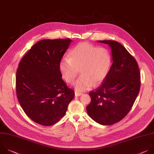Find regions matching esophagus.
I'll return each instance as SVG.
<instances>
[{"mask_svg":"<svg viewBox=\"0 0 154 154\" xmlns=\"http://www.w3.org/2000/svg\"><path fill=\"white\" fill-rule=\"evenodd\" d=\"M83 94V93H81V92H77V91H75V97H79V96H80Z\"/></svg>","mask_w":154,"mask_h":154,"instance_id":"34e87169","label":"esophagus"}]
</instances>
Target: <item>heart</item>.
Here are the masks:
<instances>
[{
  "instance_id": "obj_1",
  "label": "heart",
  "mask_w": 154,
  "mask_h": 154,
  "mask_svg": "<svg viewBox=\"0 0 154 154\" xmlns=\"http://www.w3.org/2000/svg\"><path fill=\"white\" fill-rule=\"evenodd\" d=\"M111 63V55L107 49L82 42L70 51L69 58L60 60L59 68L63 79L69 83L73 82L80 70L82 75L73 86L77 91L82 92L103 82L109 73Z\"/></svg>"
}]
</instances>
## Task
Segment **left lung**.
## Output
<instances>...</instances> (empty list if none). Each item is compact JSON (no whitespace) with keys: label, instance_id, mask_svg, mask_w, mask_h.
<instances>
[{"label":"left lung","instance_id":"1","mask_svg":"<svg viewBox=\"0 0 154 154\" xmlns=\"http://www.w3.org/2000/svg\"><path fill=\"white\" fill-rule=\"evenodd\" d=\"M109 46L112 64L106 79L89 92L91 101L86 107L88 116L102 125H111L130 111L140 88V74L135 59L115 40H97Z\"/></svg>","mask_w":154,"mask_h":154}]
</instances>
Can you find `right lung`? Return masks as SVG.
I'll return each mask as SVG.
<instances>
[{
	"mask_svg": "<svg viewBox=\"0 0 154 154\" xmlns=\"http://www.w3.org/2000/svg\"><path fill=\"white\" fill-rule=\"evenodd\" d=\"M71 39L37 42L21 60L16 73V93L23 110L34 122L51 126L65 114L74 91L62 79L59 65Z\"/></svg>",
	"mask_w": 154,
	"mask_h": 154,
	"instance_id": "obj_1",
	"label": "right lung"
}]
</instances>
